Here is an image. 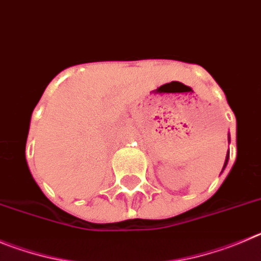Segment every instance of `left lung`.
<instances>
[{
    "mask_svg": "<svg viewBox=\"0 0 261 261\" xmlns=\"http://www.w3.org/2000/svg\"><path fill=\"white\" fill-rule=\"evenodd\" d=\"M227 139H229V142H230V135L227 136ZM227 161H229V151H227V153H226V159H225V164H224V166H222V170H225V168H226Z\"/></svg>",
    "mask_w": 261,
    "mask_h": 261,
    "instance_id": "left-lung-1",
    "label": "left lung"
}]
</instances>
